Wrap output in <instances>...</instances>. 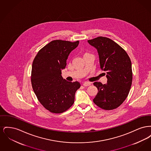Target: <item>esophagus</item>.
<instances>
[{
	"label": "esophagus",
	"mask_w": 151,
	"mask_h": 151,
	"mask_svg": "<svg viewBox=\"0 0 151 151\" xmlns=\"http://www.w3.org/2000/svg\"><path fill=\"white\" fill-rule=\"evenodd\" d=\"M90 85H91V83H90L89 82H84V83L83 84V86H89Z\"/></svg>",
	"instance_id": "obj_1"
}]
</instances>
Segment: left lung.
Here are the masks:
<instances>
[{"instance_id": "left-lung-1", "label": "left lung", "mask_w": 151, "mask_h": 151, "mask_svg": "<svg viewBox=\"0 0 151 151\" xmlns=\"http://www.w3.org/2000/svg\"><path fill=\"white\" fill-rule=\"evenodd\" d=\"M88 42L97 49L101 68L106 71L108 78L106 84L94 83L98 93L93 100V102L104 110L115 109L122 104L129 93L132 81L130 58L121 46L107 37H98Z\"/></svg>"}]
</instances>
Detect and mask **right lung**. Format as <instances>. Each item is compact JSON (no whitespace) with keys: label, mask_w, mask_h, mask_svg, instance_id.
Segmentation results:
<instances>
[{"label":"right lung","mask_w":151,"mask_h":151,"mask_svg":"<svg viewBox=\"0 0 151 151\" xmlns=\"http://www.w3.org/2000/svg\"><path fill=\"white\" fill-rule=\"evenodd\" d=\"M79 43L52 41L39 50L33 60L32 86L40 102L51 113L59 114L71 108L81 86L78 81H67L61 75L70 53Z\"/></svg>","instance_id":"1"}]
</instances>
